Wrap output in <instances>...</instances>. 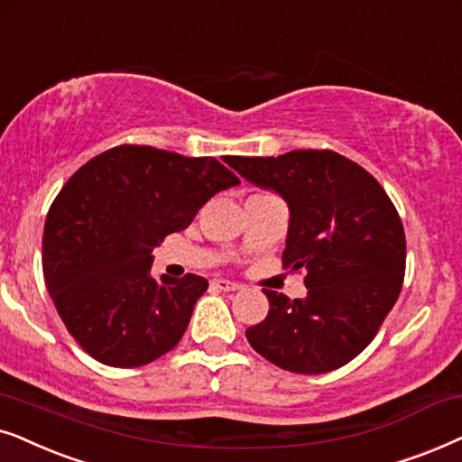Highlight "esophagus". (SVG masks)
Listing matches in <instances>:
<instances>
[{"label":"esophagus","instance_id":"1","mask_svg":"<svg viewBox=\"0 0 462 462\" xmlns=\"http://www.w3.org/2000/svg\"><path fill=\"white\" fill-rule=\"evenodd\" d=\"M211 285L215 289H219V291H238V289H241V285H238V282L226 281V279H213Z\"/></svg>","mask_w":462,"mask_h":462}]
</instances>
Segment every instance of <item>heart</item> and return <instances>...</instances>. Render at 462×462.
Returning a JSON list of instances; mask_svg holds the SVG:
<instances>
[{"mask_svg": "<svg viewBox=\"0 0 462 462\" xmlns=\"http://www.w3.org/2000/svg\"><path fill=\"white\" fill-rule=\"evenodd\" d=\"M260 196H262V194H260Z\"/></svg>", "mask_w": 462, "mask_h": 462, "instance_id": "b5f03b06", "label": "heart"}]
</instances>
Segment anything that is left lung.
Wrapping results in <instances>:
<instances>
[{"instance_id":"8db88e82","label":"left lung","mask_w":462,"mask_h":462,"mask_svg":"<svg viewBox=\"0 0 462 462\" xmlns=\"http://www.w3.org/2000/svg\"><path fill=\"white\" fill-rule=\"evenodd\" d=\"M289 207L282 266L306 270L302 300L266 293L270 310L247 329L254 350L295 374L346 365L378 334L405 273L402 219L383 186L331 150L226 160Z\"/></svg>"}]
</instances>
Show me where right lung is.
Returning a JSON list of instances; mask_svg holds the SVG:
<instances>
[{"mask_svg":"<svg viewBox=\"0 0 462 462\" xmlns=\"http://www.w3.org/2000/svg\"><path fill=\"white\" fill-rule=\"evenodd\" d=\"M241 180L215 158L118 145L69 177L44 226L42 266L57 312L90 356L139 367L177 346L207 279H153L152 249Z\"/></svg>","mask_w":462,"mask_h":462,"instance_id":"obj_1","label":"right lung"}]
</instances>
